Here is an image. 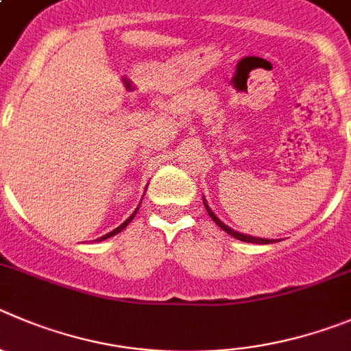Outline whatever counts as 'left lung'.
Returning <instances> with one entry per match:
<instances>
[{"label": "left lung", "instance_id": "obj_1", "mask_svg": "<svg viewBox=\"0 0 351 351\" xmlns=\"http://www.w3.org/2000/svg\"><path fill=\"white\" fill-rule=\"evenodd\" d=\"M204 205H205V208H207L208 215H210V217H212V221H214V223L217 224V226H219L221 230H224L228 234H231L233 239L242 240V242H249V243H271V242H275V240H269V239H257V237H250V234H245V233H240V231L231 230V228L228 226V224H224L223 221H221L219 217H217V215H215L214 212L210 210V207H208V205H207V200H205V197H204Z\"/></svg>", "mask_w": 351, "mask_h": 351}]
</instances>
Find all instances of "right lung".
<instances>
[{
    "label": "right lung",
    "mask_w": 351,
    "mask_h": 351,
    "mask_svg": "<svg viewBox=\"0 0 351 351\" xmlns=\"http://www.w3.org/2000/svg\"><path fill=\"white\" fill-rule=\"evenodd\" d=\"M137 210H139V207H137V208H136V210L132 212V215H130V217H128V219H127V221H123V223H121V224H120V226H118V228H114V230H112V231H109V233H106V234H104V237H101V239H97V240H99V242H101V240H106V239H111L112 234H117V233H120V231H123V230H125V228H127V226H128V223H130V221H132V219H134V217H136Z\"/></svg>",
    "instance_id": "1"
}]
</instances>
